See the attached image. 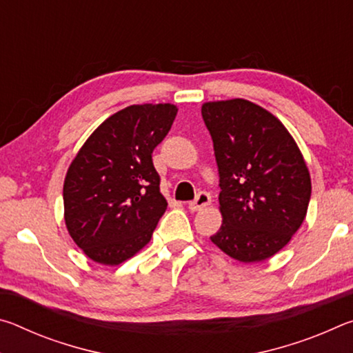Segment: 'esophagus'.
<instances>
[{"label":"esophagus","instance_id":"34e87169","mask_svg":"<svg viewBox=\"0 0 353 353\" xmlns=\"http://www.w3.org/2000/svg\"><path fill=\"white\" fill-rule=\"evenodd\" d=\"M212 204V196L207 191H201V193L196 196V199H193L191 202H188V208L193 212L202 210V208L210 205Z\"/></svg>","mask_w":353,"mask_h":353}]
</instances>
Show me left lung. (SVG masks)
I'll return each mask as SVG.
<instances>
[{
	"mask_svg": "<svg viewBox=\"0 0 353 353\" xmlns=\"http://www.w3.org/2000/svg\"><path fill=\"white\" fill-rule=\"evenodd\" d=\"M219 172L223 224L213 244L243 263L277 254L305 219L312 179L279 119L246 99L202 104Z\"/></svg>",
	"mask_w": 353,
	"mask_h": 353,
	"instance_id": "obj_1",
	"label": "left lung"
}]
</instances>
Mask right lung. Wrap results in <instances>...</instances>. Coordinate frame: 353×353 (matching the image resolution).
Returning <instances> with one entry per match:
<instances>
[{
	"label": "right lung",
	"instance_id": "right-lung-1",
	"mask_svg": "<svg viewBox=\"0 0 353 353\" xmlns=\"http://www.w3.org/2000/svg\"><path fill=\"white\" fill-rule=\"evenodd\" d=\"M176 115L174 104L129 105L99 124L71 162L65 224L88 259L115 266L151 241L168 205L152 151Z\"/></svg>",
	"mask_w": 353,
	"mask_h": 353
}]
</instances>
